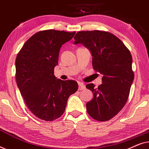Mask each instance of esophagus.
Listing matches in <instances>:
<instances>
[{"label":"esophagus","instance_id":"esophagus-1","mask_svg":"<svg viewBox=\"0 0 149 149\" xmlns=\"http://www.w3.org/2000/svg\"><path fill=\"white\" fill-rule=\"evenodd\" d=\"M85 89V85L82 83H79V90H83V89Z\"/></svg>","mask_w":149,"mask_h":149}]
</instances>
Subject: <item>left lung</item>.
<instances>
[{
  "instance_id": "8db88e82",
  "label": "left lung",
  "mask_w": 149,
  "mask_h": 149,
  "mask_svg": "<svg viewBox=\"0 0 149 149\" xmlns=\"http://www.w3.org/2000/svg\"><path fill=\"white\" fill-rule=\"evenodd\" d=\"M74 45L81 43L92 56L93 68L103 75L102 84L86 87L93 97L86 104L87 111L97 121H109L125 106L129 97L134 74L132 58L123 42L114 34L100 30L78 32Z\"/></svg>"
}]
</instances>
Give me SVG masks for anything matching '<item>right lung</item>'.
I'll return each mask as SVG.
<instances>
[{
    "label": "right lung",
    "mask_w": 149,
    "mask_h": 149,
    "mask_svg": "<svg viewBox=\"0 0 149 149\" xmlns=\"http://www.w3.org/2000/svg\"><path fill=\"white\" fill-rule=\"evenodd\" d=\"M76 32L47 30L32 36L18 53L15 78L26 104L36 117L54 121L64 113L69 96L78 89L75 81L54 75L61 47Z\"/></svg>",
    "instance_id": "1"
}]
</instances>
